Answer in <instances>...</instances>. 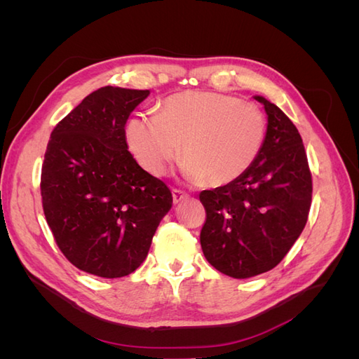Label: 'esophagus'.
<instances>
[{"mask_svg": "<svg viewBox=\"0 0 359 359\" xmlns=\"http://www.w3.org/2000/svg\"><path fill=\"white\" fill-rule=\"evenodd\" d=\"M172 198H173V203H180V202H182V201H186L187 198H189V194L186 193V191H182V190H178V189H173L172 190Z\"/></svg>", "mask_w": 359, "mask_h": 359, "instance_id": "1", "label": "esophagus"}]
</instances>
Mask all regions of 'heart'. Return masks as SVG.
Returning a JSON list of instances; mask_svg holds the SVG:
<instances>
[{"label":"heart","mask_w":359,"mask_h":359,"mask_svg":"<svg viewBox=\"0 0 359 359\" xmlns=\"http://www.w3.org/2000/svg\"><path fill=\"white\" fill-rule=\"evenodd\" d=\"M126 135L140 166L153 175L165 173L182 144L184 175L224 186L253 165L265 140V116L253 102L190 90L166 97L157 115H135Z\"/></svg>","instance_id":"1"}]
</instances>
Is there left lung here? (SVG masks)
<instances>
[{
    "label": "left lung",
    "instance_id": "8db88e82",
    "mask_svg": "<svg viewBox=\"0 0 359 359\" xmlns=\"http://www.w3.org/2000/svg\"><path fill=\"white\" fill-rule=\"evenodd\" d=\"M268 115L253 165L223 187L203 190L201 245L206 260L233 278L277 266L301 235L311 205V173L298 128L278 106L255 95Z\"/></svg>",
    "mask_w": 359,
    "mask_h": 359
}]
</instances>
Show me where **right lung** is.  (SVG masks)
Returning a JSON list of instances; mask_svg holds the SVG:
<instances>
[{
    "label": "right lung",
    "mask_w": 359,
    "mask_h": 359,
    "mask_svg": "<svg viewBox=\"0 0 359 359\" xmlns=\"http://www.w3.org/2000/svg\"><path fill=\"white\" fill-rule=\"evenodd\" d=\"M148 90L103 88L53 128L41 166V202L57 245L85 273L132 274L172 208L165 182L130 154L126 123Z\"/></svg>",
    "instance_id": "obj_1"
}]
</instances>
